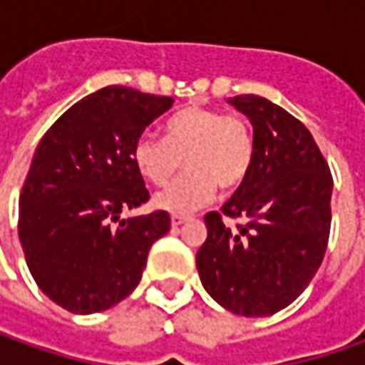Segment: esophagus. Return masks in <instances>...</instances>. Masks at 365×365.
<instances>
[{
  "mask_svg": "<svg viewBox=\"0 0 365 365\" xmlns=\"http://www.w3.org/2000/svg\"><path fill=\"white\" fill-rule=\"evenodd\" d=\"M189 217L187 215H173L170 217V223H173V227H178V225H182V223H187Z\"/></svg>",
  "mask_w": 365,
  "mask_h": 365,
  "instance_id": "34e87169",
  "label": "esophagus"
}]
</instances>
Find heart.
I'll use <instances>...</instances> for the list:
<instances>
[{
	"label": "heart",
	"mask_w": 365,
	"mask_h": 365,
	"mask_svg": "<svg viewBox=\"0 0 365 365\" xmlns=\"http://www.w3.org/2000/svg\"><path fill=\"white\" fill-rule=\"evenodd\" d=\"M138 173L164 185L185 162L187 175L156 192L154 207L182 215L207 205L215 190L240 187L254 162V133L242 115L185 107L164 123V140L142 133L132 148Z\"/></svg>",
	"instance_id": "1"
}]
</instances>
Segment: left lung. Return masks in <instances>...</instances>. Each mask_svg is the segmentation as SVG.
<instances>
[{
    "label": "left lung",
    "mask_w": 365,
    "mask_h": 365,
    "mask_svg": "<svg viewBox=\"0 0 365 365\" xmlns=\"http://www.w3.org/2000/svg\"><path fill=\"white\" fill-rule=\"evenodd\" d=\"M230 103L254 128V162L221 211L205 215L197 270L223 309L268 317L297 301L323 262L333 176L311 132L287 109L258 95ZM223 217L242 223L232 230Z\"/></svg>",
    "instance_id": "left-lung-1"
}]
</instances>
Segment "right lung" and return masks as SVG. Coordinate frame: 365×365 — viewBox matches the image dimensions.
Masks as SVG:
<instances>
[{"label":"right lung","mask_w":365,"mask_h":365,"mask_svg":"<svg viewBox=\"0 0 365 365\" xmlns=\"http://www.w3.org/2000/svg\"><path fill=\"white\" fill-rule=\"evenodd\" d=\"M173 97L111 85L83 97L50 125L20 192L18 235L40 290L91 315L132 294L170 215L121 219L150 199L132 148Z\"/></svg>","instance_id":"1"}]
</instances>
